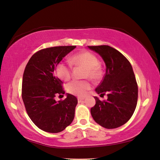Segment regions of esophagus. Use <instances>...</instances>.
Returning <instances> with one entry per match:
<instances>
[{
	"label": "esophagus",
	"mask_w": 160,
	"mask_h": 160,
	"mask_svg": "<svg viewBox=\"0 0 160 160\" xmlns=\"http://www.w3.org/2000/svg\"><path fill=\"white\" fill-rule=\"evenodd\" d=\"M84 99V98H83V97H78V102H80Z\"/></svg>",
	"instance_id": "obj_1"
}]
</instances>
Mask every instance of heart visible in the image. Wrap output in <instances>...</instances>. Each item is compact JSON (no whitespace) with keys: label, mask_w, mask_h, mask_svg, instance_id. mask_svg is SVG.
<instances>
[{"label":"heart","mask_w":160,"mask_h":160,"mask_svg":"<svg viewBox=\"0 0 160 160\" xmlns=\"http://www.w3.org/2000/svg\"><path fill=\"white\" fill-rule=\"evenodd\" d=\"M71 62L78 67L84 68L83 77L90 78L91 80L97 81L102 78V69L100 66V62L92 52L83 51L74 55L71 58ZM56 73L62 80L68 81L71 78V68L64 62H60L56 67ZM92 85L88 80L71 81L67 84V91L71 94L78 96H85L88 91L92 89Z\"/></svg>","instance_id":"heart-1"}]
</instances>
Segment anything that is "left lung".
Returning <instances> with one entry per match:
<instances>
[{
    "label": "left lung",
    "mask_w": 160,
    "mask_h": 160,
    "mask_svg": "<svg viewBox=\"0 0 160 160\" xmlns=\"http://www.w3.org/2000/svg\"><path fill=\"white\" fill-rule=\"evenodd\" d=\"M88 47L98 53L105 63L106 73L96 92L108 96V100L102 101L94 97L96 105L91 108V114L103 128H118L130 120L137 107L138 86L132 67L122 53L111 46Z\"/></svg>",
    "instance_id": "left-lung-1"
}]
</instances>
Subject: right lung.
<instances>
[{
  "label": "right lung",
  "mask_w": 160,
  "mask_h": 160,
  "mask_svg": "<svg viewBox=\"0 0 160 160\" xmlns=\"http://www.w3.org/2000/svg\"><path fill=\"white\" fill-rule=\"evenodd\" d=\"M76 46H61L40 50L31 57L25 68L21 96L28 115L39 129L58 133L69 126L78 104L76 96L67 93L64 100L63 82L56 76L57 65Z\"/></svg>",
  "instance_id": "right-lung-1"
}]
</instances>
